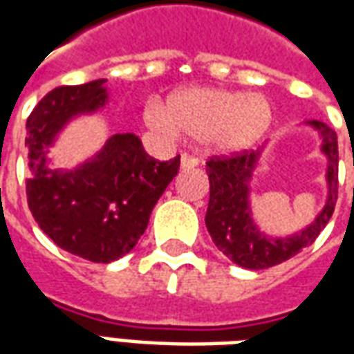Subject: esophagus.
Segmentation results:
<instances>
[{"label":"esophagus","instance_id":"esophagus-1","mask_svg":"<svg viewBox=\"0 0 354 354\" xmlns=\"http://www.w3.org/2000/svg\"><path fill=\"white\" fill-rule=\"evenodd\" d=\"M193 167H197V159L189 153L182 155V169H193Z\"/></svg>","mask_w":354,"mask_h":354}]
</instances>
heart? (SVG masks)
Returning a JSON list of instances; mask_svg holds the SVG:
<instances>
[{"instance_id": "b5f03b06", "label": "heart", "mask_w": 354, "mask_h": 354, "mask_svg": "<svg viewBox=\"0 0 354 354\" xmlns=\"http://www.w3.org/2000/svg\"><path fill=\"white\" fill-rule=\"evenodd\" d=\"M144 121L165 138L174 140L184 134L203 140L218 153H237L269 131L273 111L269 102L258 94L193 88L174 94L167 108L149 100Z\"/></svg>"}]
</instances>
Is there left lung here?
<instances>
[{
  "mask_svg": "<svg viewBox=\"0 0 354 354\" xmlns=\"http://www.w3.org/2000/svg\"><path fill=\"white\" fill-rule=\"evenodd\" d=\"M322 134V151L328 157V201L317 220L297 235L269 239L254 225L248 208V182L258 161V151L214 155L207 161L210 182L205 223L210 237L233 263L246 269H267L294 258L315 243L334 214L337 201V136L322 121H311Z\"/></svg>",
  "mask_w": 354,
  "mask_h": 354,
  "instance_id": "left-lung-1",
  "label": "left lung"
}]
</instances>
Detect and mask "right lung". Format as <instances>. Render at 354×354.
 <instances>
[{
  "mask_svg": "<svg viewBox=\"0 0 354 354\" xmlns=\"http://www.w3.org/2000/svg\"><path fill=\"white\" fill-rule=\"evenodd\" d=\"M102 85L104 80L53 88L26 121L30 212L55 245L94 263L119 260L134 248L180 169V155L157 161L131 132L111 136L93 161L73 172L47 169L45 147L70 117L104 106Z\"/></svg>",
  "mask_w": 354,
  "mask_h": 354,
  "instance_id": "obj_1",
  "label": "right lung"
}]
</instances>
